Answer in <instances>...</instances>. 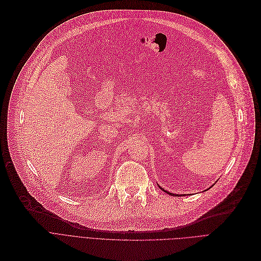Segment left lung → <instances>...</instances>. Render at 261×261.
Returning a JSON list of instances; mask_svg holds the SVG:
<instances>
[{"label": "left lung", "instance_id": "obj_1", "mask_svg": "<svg viewBox=\"0 0 261 261\" xmlns=\"http://www.w3.org/2000/svg\"><path fill=\"white\" fill-rule=\"evenodd\" d=\"M214 185H215V184H214ZM214 185H213V186H214ZM213 186H212V187H213ZM212 187H210V188H212ZM159 188H160V189H161V190H163V191H165V192H166V193H168V194H170V195H178V194H174V193H171V192H169V191H167V190H165V189H163V188H161V187H160V186H159ZM178 196H180V195H178Z\"/></svg>", "mask_w": 261, "mask_h": 261}]
</instances>
